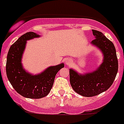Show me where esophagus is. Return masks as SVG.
Returning a JSON list of instances; mask_svg holds the SVG:
<instances>
[{
  "label": "esophagus",
  "instance_id": "esophagus-1",
  "mask_svg": "<svg viewBox=\"0 0 124 124\" xmlns=\"http://www.w3.org/2000/svg\"><path fill=\"white\" fill-rule=\"evenodd\" d=\"M71 64H72L71 59H66V60H65V64H66V65H71Z\"/></svg>",
  "mask_w": 124,
  "mask_h": 124
}]
</instances>
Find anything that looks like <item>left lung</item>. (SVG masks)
I'll list each match as a JSON object with an SVG mask.
<instances>
[{
	"label": "left lung",
	"instance_id": "8db88e82",
	"mask_svg": "<svg viewBox=\"0 0 124 124\" xmlns=\"http://www.w3.org/2000/svg\"><path fill=\"white\" fill-rule=\"evenodd\" d=\"M95 39L91 44L97 46L103 55L99 67L92 72L81 74L70 69V83L77 93L85 97H91L107 91L113 84L118 72V59L116 50L112 41L101 32L92 30Z\"/></svg>",
	"mask_w": 124,
	"mask_h": 124
}]
</instances>
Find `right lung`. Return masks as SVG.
<instances>
[{"mask_svg":"<svg viewBox=\"0 0 124 124\" xmlns=\"http://www.w3.org/2000/svg\"><path fill=\"white\" fill-rule=\"evenodd\" d=\"M39 35L28 32L11 45L7 54L6 74L9 82L19 94L25 98L38 99L48 95L54 85L57 73L64 67L63 63L50 66L39 74L33 75L24 70L21 64L26 41Z\"/></svg>","mask_w":124,"mask_h":124,"instance_id":"add662e5","label":"right lung"}]
</instances>
